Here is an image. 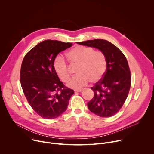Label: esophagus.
<instances>
[{"label": "esophagus", "mask_w": 154, "mask_h": 154, "mask_svg": "<svg viewBox=\"0 0 154 154\" xmlns=\"http://www.w3.org/2000/svg\"><path fill=\"white\" fill-rule=\"evenodd\" d=\"M82 89H78V90H74V91L75 92H80V91H82Z\"/></svg>", "instance_id": "obj_1"}]
</instances>
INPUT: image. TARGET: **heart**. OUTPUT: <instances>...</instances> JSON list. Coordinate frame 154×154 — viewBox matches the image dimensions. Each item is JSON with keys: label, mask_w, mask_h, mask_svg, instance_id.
Returning a JSON list of instances; mask_svg holds the SVG:
<instances>
[{"label": "heart", "mask_w": 154, "mask_h": 154, "mask_svg": "<svg viewBox=\"0 0 154 154\" xmlns=\"http://www.w3.org/2000/svg\"><path fill=\"white\" fill-rule=\"evenodd\" d=\"M68 61L71 64H77L74 76L68 85L78 89L86 85L89 80L91 83L99 81L106 69V58L103 52L95 51L92 47L76 46L68 53ZM55 71L64 82H67L71 76V70L67 62L61 55H57L54 60Z\"/></svg>", "instance_id": "b5f03b06"}]
</instances>
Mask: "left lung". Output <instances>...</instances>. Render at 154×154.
Here are the masks:
<instances>
[{"label": "left lung", "mask_w": 154, "mask_h": 154, "mask_svg": "<svg viewBox=\"0 0 154 154\" xmlns=\"http://www.w3.org/2000/svg\"><path fill=\"white\" fill-rule=\"evenodd\" d=\"M103 52L106 58V69L103 77L91 87L94 97L88 102L90 110L103 118L116 114L123 106L131 85V73L123 53L112 42L105 39L77 42Z\"/></svg>", "instance_id": "left-lung-1"}]
</instances>
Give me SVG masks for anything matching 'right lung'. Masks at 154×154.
I'll return each instance as SVG.
<instances>
[{
  "label": "right lung",
  "instance_id": "obj_1",
  "mask_svg": "<svg viewBox=\"0 0 154 154\" xmlns=\"http://www.w3.org/2000/svg\"><path fill=\"white\" fill-rule=\"evenodd\" d=\"M72 45L71 42L43 41L26 54L22 63V88L30 105L42 118L51 119L61 115L74 93L60 80L54 67L57 55Z\"/></svg>",
  "mask_w": 154,
  "mask_h": 154
}]
</instances>
